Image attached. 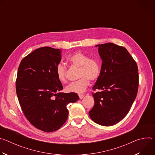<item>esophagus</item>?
I'll return each mask as SVG.
<instances>
[{"instance_id": "obj_1", "label": "esophagus", "mask_w": 155, "mask_h": 155, "mask_svg": "<svg viewBox=\"0 0 155 155\" xmlns=\"http://www.w3.org/2000/svg\"><path fill=\"white\" fill-rule=\"evenodd\" d=\"M78 96H79L80 99H83V97H84V94H78Z\"/></svg>"}]
</instances>
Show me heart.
Instances as JSON below:
<instances>
[{
  "label": "heart",
  "mask_w": 155,
  "mask_h": 155,
  "mask_svg": "<svg viewBox=\"0 0 155 155\" xmlns=\"http://www.w3.org/2000/svg\"><path fill=\"white\" fill-rule=\"evenodd\" d=\"M68 61L76 67L80 68L78 77L76 81L69 84L65 90L69 93H81L85 91L90 84V80H96L100 74L98 61L81 51H76L68 58ZM56 76L59 81L65 83L67 79V68L62 64H58L56 68Z\"/></svg>",
  "instance_id": "heart-1"
}]
</instances>
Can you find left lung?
I'll return each mask as SVG.
<instances>
[{"instance_id":"8db88e82","label":"left lung","mask_w":155,"mask_h":155,"mask_svg":"<svg viewBox=\"0 0 155 155\" xmlns=\"http://www.w3.org/2000/svg\"><path fill=\"white\" fill-rule=\"evenodd\" d=\"M98 47L102 60L101 73L93 87L94 105L89 112L91 120L110 126L128 114L138 91L136 62L123 47L106 43Z\"/></svg>"}]
</instances>
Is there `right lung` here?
<instances>
[{"label":"right lung","mask_w":155,"mask_h":155,"mask_svg":"<svg viewBox=\"0 0 155 155\" xmlns=\"http://www.w3.org/2000/svg\"><path fill=\"white\" fill-rule=\"evenodd\" d=\"M61 60L59 49L41 47L22 59L18 70L16 90L22 110L31 124L47 132L65 123L68 104L79 99L75 93L59 92L63 86L56 68Z\"/></svg>","instance_id":"obj_1"}]
</instances>
